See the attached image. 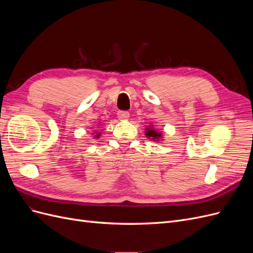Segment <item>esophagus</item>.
I'll use <instances>...</instances> for the list:
<instances>
[{"label": "esophagus", "instance_id": "1", "mask_svg": "<svg viewBox=\"0 0 253 253\" xmlns=\"http://www.w3.org/2000/svg\"><path fill=\"white\" fill-rule=\"evenodd\" d=\"M117 116L120 120H126V119H128L129 117V113L128 112H126V111H119L117 113Z\"/></svg>", "mask_w": 253, "mask_h": 253}]
</instances>
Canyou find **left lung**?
Listing matches in <instances>:
<instances>
[{
	"mask_svg": "<svg viewBox=\"0 0 253 253\" xmlns=\"http://www.w3.org/2000/svg\"><path fill=\"white\" fill-rule=\"evenodd\" d=\"M153 126H154L151 125L150 126L145 127V132H144L145 136H147L149 139H152V140H154V141L162 140L163 139V133L160 132V131H158V129L154 128Z\"/></svg>",
	"mask_w": 253,
	"mask_h": 253,
	"instance_id": "1",
	"label": "left lung"
}]
</instances>
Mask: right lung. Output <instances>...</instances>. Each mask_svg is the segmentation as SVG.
<instances>
[{
  "instance_id": "add662e5",
  "label": "right lung",
  "mask_w": 253,
  "mask_h": 253,
  "mask_svg": "<svg viewBox=\"0 0 253 253\" xmlns=\"http://www.w3.org/2000/svg\"><path fill=\"white\" fill-rule=\"evenodd\" d=\"M93 135H94V137H95V138H99V137H100L101 136V133L100 132H95V133H93Z\"/></svg>"
}]
</instances>
